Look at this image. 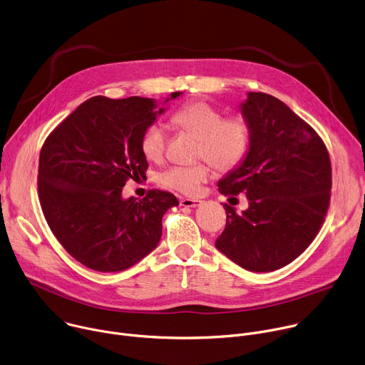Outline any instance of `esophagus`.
I'll list each match as a JSON object with an SVG mask.
<instances>
[{"mask_svg":"<svg viewBox=\"0 0 365 365\" xmlns=\"http://www.w3.org/2000/svg\"><path fill=\"white\" fill-rule=\"evenodd\" d=\"M200 203H202V200H197V199H190V197H182L180 199V205L185 206V207H195Z\"/></svg>","mask_w":365,"mask_h":365,"instance_id":"34e87169","label":"esophagus"}]
</instances>
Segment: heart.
Instances as JSON below:
<instances>
[{
	"mask_svg": "<svg viewBox=\"0 0 365 365\" xmlns=\"http://www.w3.org/2000/svg\"><path fill=\"white\" fill-rule=\"evenodd\" d=\"M172 123L199 138L197 158L206 159L193 166H172L162 172L158 182L175 192L195 196L211 176V165L220 170L237 168L251 145V127L245 117L224 114L207 102H192L172 117ZM168 134L162 124H151L141 137V151L151 162H162L166 154Z\"/></svg>",
	"mask_w": 365,
	"mask_h": 365,
	"instance_id": "obj_1",
	"label": "heart"
}]
</instances>
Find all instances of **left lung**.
<instances>
[{"instance_id": "1", "label": "left lung", "mask_w": 365, "mask_h": 365, "mask_svg": "<svg viewBox=\"0 0 365 365\" xmlns=\"http://www.w3.org/2000/svg\"><path fill=\"white\" fill-rule=\"evenodd\" d=\"M251 127L242 163L218 182L225 196L245 193L241 214L224 205L227 224L215 247L248 272H273L318 235L329 207L332 169L324 140L284 102L248 92L241 103Z\"/></svg>"}]
</instances>
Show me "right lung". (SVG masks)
I'll use <instances>...</instances> for the list:
<instances>
[{
	"instance_id": "add662e5",
	"label": "right lung",
	"mask_w": 365,
	"mask_h": 365,
	"mask_svg": "<svg viewBox=\"0 0 365 365\" xmlns=\"http://www.w3.org/2000/svg\"><path fill=\"white\" fill-rule=\"evenodd\" d=\"M182 92H172L175 99ZM150 98L93 96L46 138L37 189L43 215L62 247L83 266L113 273L130 269L155 248L162 218L179 205L151 189L123 199L128 179L145 178L141 137L162 114Z\"/></svg>"
}]
</instances>
